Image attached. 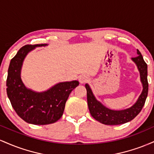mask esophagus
<instances>
[{
  "mask_svg": "<svg viewBox=\"0 0 154 154\" xmlns=\"http://www.w3.org/2000/svg\"><path fill=\"white\" fill-rule=\"evenodd\" d=\"M89 80V77L86 75H81L80 77H79V81L81 84H83V83L87 82Z\"/></svg>",
  "mask_w": 154,
  "mask_h": 154,
  "instance_id": "esophagus-1",
  "label": "esophagus"
}]
</instances>
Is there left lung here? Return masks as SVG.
I'll return each mask as SVG.
<instances>
[{
  "mask_svg": "<svg viewBox=\"0 0 154 154\" xmlns=\"http://www.w3.org/2000/svg\"><path fill=\"white\" fill-rule=\"evenodd\" d=\"M137 54L138 56L132 58V60L137 65L140 72V81L143 85V91L136 103L130 108L120 111L108 109L95 98L89 85H85V88L87 90L88 105L90 113L91 116L99 122L107 125H122L131 121L142 110L148 92V66L138 50H137Z\"/></svg>",
  "mask_w": 154,
  "mask_h": 154,
  "instance_id": "8db88e82",
  "label": "left lung"
}]
</instances>
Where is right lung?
<instances>
[{
	"label": "right lung",
	"instance_id": "1",
	"mask_svg": "<svg viewBox=\"0 0 154 154\" xmlns=\"http://www.w3.org/2000/svg\"><path fill=\"white\" fill-rule=\"evenodd\" d=\"M48 44L26 45L11 60L6 79V92L12 107L19 117L32 125H44L56 122L63 115L65 103L79 82H59L44 92H35L24 85L21 70L24 58L36 47Z\"/></svg>",
	"mask_w": 154,
	"mask_h": 154
}]
</instances>
